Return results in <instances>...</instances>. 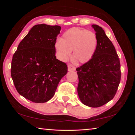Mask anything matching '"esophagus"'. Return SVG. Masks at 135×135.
Wrapping results in <instances>:
<instances>
[{
  "mask_svg": "<svg viewBox=\"0 0 135 135\" xmlns=\"http://www.w3.org/2000/svg\"><path fill=\"white\" fill-rule=\"evenodd\" d=\"M68 70L69 71H74L76 70V67L71 64H69L68 65Z\"/></svg>",
  "mask_w": 135,
  "mask_h": 135,
  "instance_id": "obj_1",
  "label": "esophagus"
}]
</instances>
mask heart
Masks as SVG:
<instances>
[{
	"instance_id": "b5f03b06",
	"label": "heart",
	"mask_w": 135,
	"mask_h": 135,
	"mask_svg": "<svg viewBox=\"0 0 135 135\" xmlns=\"http://www.w3.org/2000/svg\"><path fill=\"white\" fill-rule=\"evenodd\" d=\"M97 46V37L90 31L79 28H71L63 34L55 45L59 58L66 61L73 51V56L79 62H88L92 58Z\"/></svg>"
}]
</instances>
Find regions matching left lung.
<instances>
[{
	"label": "left lung",
	"instance_id": "1",
	"mask_svg": "<svg viewBox=\"0 0 135 135\" xmlns=\"http://www.w3.org/2000/svg\"><path fill=\"white\" fill-rule=\"evenodd\" d=\"M97 46L89 61L76 68L79 77L77 92L85 105L97 108L115 96L121 79L120 62L114 46L102 27L93 24Z\"/></svg>",
	"mask_w": 135,
	"mask_h": 135
}]
</instances>
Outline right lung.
I'll return each mask as SVG.
<instances>
[{"mask_svg":"<svg viewBox=\"0 0 135 135\" xmlns=\"http://www.w3.org/2000/svg\"><path fill=\"white\" fill-rule=\"evenodd\" d=\"M61 28L45 24L33 26L13 55L11 71L16 89L33 102L51 99L67 73V64L55 56V45Z\"/></svg>","mask_w":135,"mask_h":135,"instance_id":"obj_1","label":"right lung"}]
</instances>
